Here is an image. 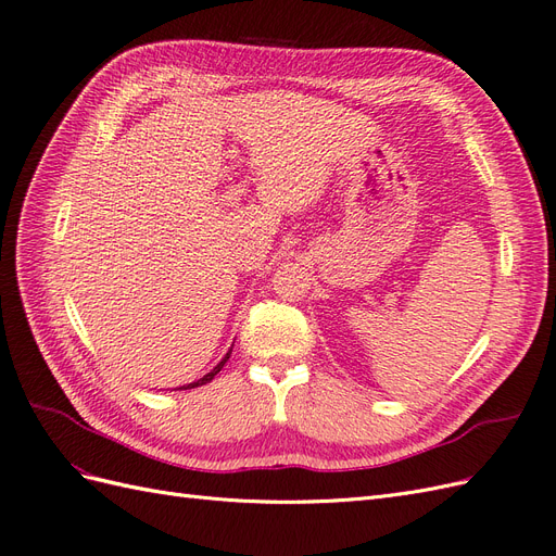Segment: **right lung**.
<instances>
[{
	"instance_id": "obj_1",
	"label": "right lung",
	"mask_w": 556,
	"mask_h": 556,
	"mask_svg": "<svg viewBox=\"0 0 556 556\" xmlns=\"http://www.w3.org/2000/svg\"><path fill=\"white\" fill-rule=\"evenodd\" d=\"M233 348V345H231ZM229 355H231V350L227 352V355L220 359V362H217L213 368H211V371L204 376V378H199V380H194V382H188V384H182V387H176V390H194V387H201V384H206V382H211L217 374H220L223 371V366L227 364V359H229Z\"/></svg>"
}]
</instances>
